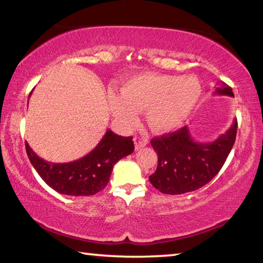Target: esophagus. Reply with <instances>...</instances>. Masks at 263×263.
<instances>
[{"instance_id":"1","label":"esophagus","mask_w":263,"mask_h":263,"mask_svg":"<svg viewBox=\"0 0 263 263\" xmlns=\"http://www.w3.org/2000/svg\"><path fill=\"white\" fill-rule=\"evenodd\" d=\"M133 141H135L136 149H140L148 144L147 139H145V138H141V137H135L133 138Z\"/></svg>"}]
</instances>
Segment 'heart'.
Instances as JSON below:
<instances>
[{"mask_svg":"<svg viewBox=\"0 0 263 263\" xmlns=\"http://www.w3.org/2000/svg\"><path fill=\"white\" fill-rule=\"evenodd\" d=\"M201 96V82L194 75L141 73L124 82L121 94L111 92L109 106L116 121L125 127L135 125L140 111H146L149 127L163 133L179 127Z\"/></svg>","mask_w":263,"mask_h":263,"instance_id":"1","label":"heart"}]
</instances>
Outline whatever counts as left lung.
<instances>
[{
  "label": "left lung",
  "mask_w": 263,
  "mask_h": 263,
  "mask_svg": "<svg viewBox=\"0 0 263 263\" xmlns=\"http://www.w3.org/2000/svg\"><path fill=\"white\" fill-rule=\"evenodd\" d=\"M216 94L234 97L232 88L222 82ZM238 122L234 119L224 135L211 142L193 139L188 126L173 133L155 137L151 145L158 154V167L149 182L162 194L180 195L197 190L209 183L232 149L237 136Z\"/></svg>",
  "instance_id": "8db88e82"
}]
</instances>
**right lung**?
<instances>
[{"mask_svg": "<svg viewBox=\"0 0 263 263\" xmlns=\"http://www.w3.org/2000/svg\"><path fill=\"white\" fill-rule=\"evenodd\" d=\"M25 148L30 162L52 189L62 195L91 196L105 188L115 163L131 154L135 145L132 137H122L106 130L90 153L65 163L48 162L39 158L28 142H25Z\"/></svg>", "mask_w": 263, "mask_h": 263, "instance_id": "add662e5", "label": "right lung"}]
</instances>
